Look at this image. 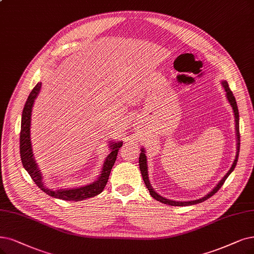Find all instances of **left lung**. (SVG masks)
<instances>
[{
	"mask_svg": "<svg viewBox=\"0 0 254 254\" xmlns=\"http://www.w3.org/2000/svg\"><path fill=\"white\" fill-rule=\"evenodd\" d=\"M222 86H223V89L224 91L226 92V97H227V100L229 102V105L231 106L232 108V111H233V114H234V121H236V136H237V155H236V159H234V161L230 167V170L227 172V174L225 175L222 180L215 185L214 189L209 191L207 194L202 196L201 199H196V200H192V201H176V200H170V199H166L164 198V196L159 194L157 191L154 190L152 184L149 183V179H148V172H147V159H146V155H145V149L143 147L140 148V151H141V153H140V156H139V168H140V172H141V176H142V179L144 181V184L146 186V189L148 190L149 193H151V195L153 196V198L159 202H161L163 204H166V205H171V206H190V205H194V204H199V203H202L204 202L205 200L209 199L210 196H212L215 192H217L222 185L224 184L225 180L227 179L228 176L233 172L234 168H236V165H237V162H238V159H239V153H240V144H241V140H240V124H239V120H240V116H239V110H238V106H237V101H236V98H234L232 92L230 91L229 89V86L226 80H223L222 81Z\"/></svg>",
	"mask_w": 254,
	"mask_h": 254,
	"instance_id": "1",
	"label": "left lung"
}]
</instances>
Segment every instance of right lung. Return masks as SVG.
Segmentation results:
<instances>
[{
    "label": "right lung",
    "instance_id": "1",
    "mask_svg": "<svg viewBox=\"0 0 254 254\" xmlns=\"http://www.w3.org/2000/svg\"><path fill=\"white\" fill-rule=\"evenodd\" d=\"M42 88V82H39L33 88L29 96L27 98L25 107L22 114V122H21V134H20V153H21V160L23 166L27 173L30 175L31 179L34 183L39 186L44 192L49 194L50 196L56 199H61L64 201H82L89 198H93L99 194L107 185L109 180V176L113 165H114L118 149L122 146V141H110L109 148L110 154L106 158L103 162L100 174L95 180L88 185H83L79 187H72V189H60V190H51L47 187L44 183V178L42 172L37 165L34 155L32 152V144H31V137H30V127H31V115L34 101L36 97L39 96V93Z\"/></svg>",
    "mask_w": 254,
    "mask_h": 254
}]
</instances>
